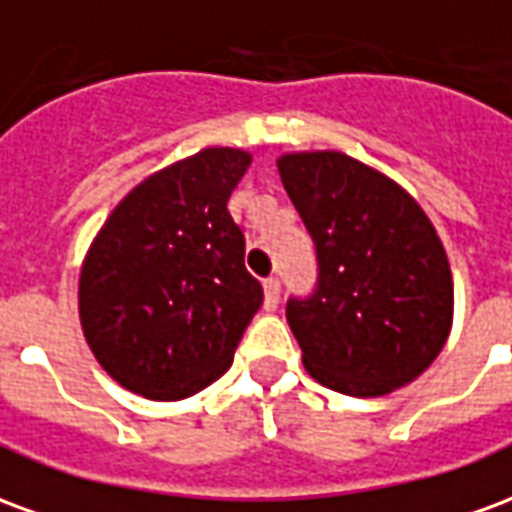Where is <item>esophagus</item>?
Wrapping results in <instances>:
<instances>
[{
	"mask_svg": "<svg viewBox=\"0 0 512 512\" xmlns=\"http://www.w3.org/2000/svg\"><path fill=\"white\" fill-rule=\"evenodd\" d=\"M279 290H282V285H279L277 277H268L266 282H263V307H266L268 312L277 310Z\"/></svg>",
	"mask_w": 512,
	"mask_h": 512,
	"instance_id": "1",
	"label": "esophagus"
}]
</instances>
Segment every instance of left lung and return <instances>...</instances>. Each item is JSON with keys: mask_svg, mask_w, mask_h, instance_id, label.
<instances>
[{"mask_svg": "<svg viewBox=\"0 0 512 512\" xmlns=\"http://www.w3.org/2000/svg\"><path fill=\"white\" fill-rule=\"evenodd\" d=\"M277 169L318 252L312 296L285 312L307 373L351 397L411 384L452 329L436 227L395 180L337 150L285 153Z\"/></svg>", "mask_w": 512, "mask_h": 512, "instance_id": "obj_1", "label": "left lung"}]
</instances>
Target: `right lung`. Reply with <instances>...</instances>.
Wrapping results in <instances>:
<instances>
[{
  "mask_svg": "<svg viewBox=\"0 0 512 512\" xmlns=\"http://www.w3.org/2000/svg\"><path fill=\"white\" fill-rule=\"evenodd\" d=\"M252 164L238 147H205L120 200L79 274L84 340L117 384L180 400L224 376L263 288L244 266V233L227 200Z\"/></svg>",
  "mask_w": 512,
  "mask_h": 512,
  "instance_id": "1",
  "label": "right lung"
}]
</instances>
